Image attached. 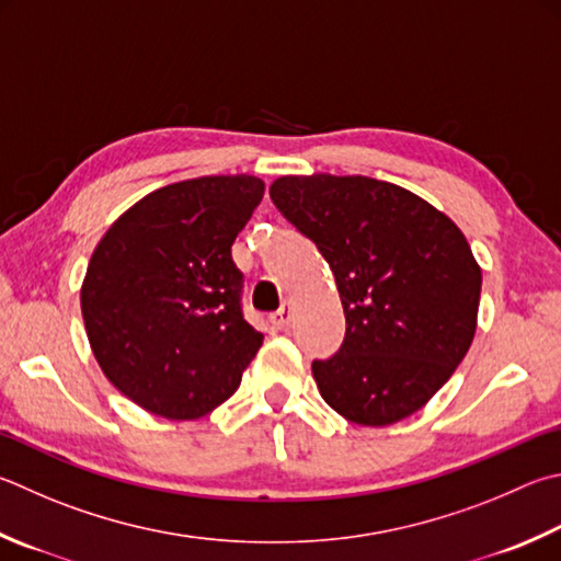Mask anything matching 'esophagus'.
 Segmentation results:
<instances>
[{"label": "esophagus", "instance_id": "34e87169", "mask_svg": "<svg viewBox=\"0 0 561 561\" xmlns=\"http://www.w3.org/2000/svg\"><path fill=\"white\" fill-rule=\"evenodd\" d=\"M272 323L277 325L279 331H287L289 325H291V307H287V304H284V307L272 316Z\"/></svg>", "mask_w": 561, "mask_h": 561}]
</instances>
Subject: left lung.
Segmentation results:
<instances>
[{"mask_svg": "<svg viewBox=\"0 0 561 561\" xmlns=\"http://www.w3.org/2000/svg\"><path fill=\"white\" fill-rule=\"evenodd\" d=\"M272 203L335 277L345 341L311 365L331 410L387 426L432 400L476 335L481 267L456 222L397 183L282 176Z\"/></svg>", "mask_w": 561, "mask_h": 561, "instance_id": "obj_1", "label": "left lung"}]
</instances>
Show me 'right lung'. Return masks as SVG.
<instances>
[{"label":"right lung","instance_id":"1","mask_svg":"<svg viewBox=\"0 0 561 561\" xmlns=\"http://www.w3.org/2000/svg\"><path fill=\"white\" fill-rule=\"evenodd\" d=\"M264 196L250 174L147 193L112 222L80 287L95 360L117 390L164 420L230 400L264 335L242 319L230 248Z\"/></svg>","mask_w":561,"mask_h":561}]
</instances>
